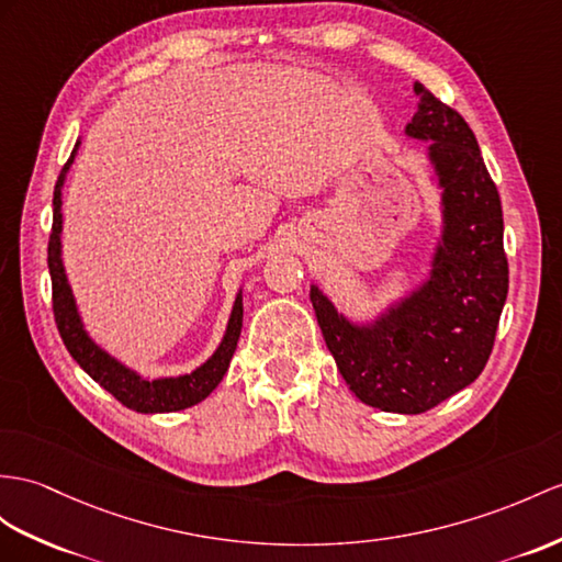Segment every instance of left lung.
Instances as JSON below:
<instances>
[{
    "instance_id": "8db88e82",
    "label": "left lung",
    "mask_w": 562,
    "mask_h": 562,
    "mask_svg": "<svg viewBox=\"0 0 562 562\" xmlns=\"http://www.w3.org/2000/svg\"><path fill=\"white\" fill-rule=\"evenodd\" d=\"M409 140L429 143L441 228L417 289L374 319L338 312L310 285L314 314L350 391L384 413L419 415L470 386L494 348L508 295L503 210L472 128L415 80Z\"/></svg>"
}]
</instances>
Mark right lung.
<instances>
[{
  "label": "right lung",
  "mask_w": 562,
  "mask_h": 562,
  "mask_svg": "<svg viewBox=\"0 0 562 562\" xmlns=\"http://www.w3.org/2000/svg\"><path fill=\"white\" fill-rule=\"evenodd\" d=\"M78 147L80 143H76L71 157H68L57 178V186H54L52 236H49V248H47L54 319H57V328L61 334L64 346L90 379L98 381V384L104 391L112 393L121 405L135 409V413L161 415V413H178V409L193 407L207 398V395L218 386V381L224 379L226 369L231 364V358H234L238 338H240V326H243V289L236 293L234 310H231L222 344H218L210 358L200 367H195L190 374L149 379V376H143L140 372H135V369H131L128 364H123L121 360L114 358V355H109L104 348L94 344L83 324V317H80L78 312L71 281L66 277V267L61 259V231H64L61 190L66 183V173L71 171V164L78 155Z\"/></svg>",
  "instance_id": "add662e5"
}]
</instances>
